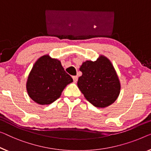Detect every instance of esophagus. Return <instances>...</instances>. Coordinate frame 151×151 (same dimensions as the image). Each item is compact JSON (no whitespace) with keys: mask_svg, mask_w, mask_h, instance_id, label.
<instances>
[{"mask_svg":"<svg viewBox=\"0 0 151 151\" xmlns=\"http://www.w3.org/2000/svg\"><path fill=\"white\" fill-rule=\"evenodd\" d=\"M73 78L74 82H75V83L78 81V76H73Z\"/></svg>","mask_w":151,"mask_h":151,"instance_id":"esophagus-1","label":"esophagus"}]
</instances>
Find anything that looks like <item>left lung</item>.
<instances>
[{"instance_id": "1", "label": "left lung", "mask_w": 151, "mask_h": 151, "mask_svg": "<svg viewBox=\"0 0 151 151\" xmlns=\"http://www.w3.org/2000/svg\"><path fill=\"white\" fill-rule=\"evenodd\" d=\"M78 88L91 104L104 108L113 103L119 95L121 85L110 60L100 56L95 62L86 61L80 68Z\"/></svg>"}]
</instances>
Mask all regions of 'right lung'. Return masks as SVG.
<instances>
[{"mask_svg":"<svg viewBox=\"0 0 151 151\" xmlns=\"http://www.w3.org/2000/svg\"><path fill=\"white\" fill-rule=\"evenodd\" d=\"M73 81L60 61L43 55L34 65L28 76L26 89L35 102L49 104L59 98L65 87Z\"/></svg>","mask_w":151,"mask_h":151,"instance_id":"add662e5","label":"right lung"}]
</instances>
